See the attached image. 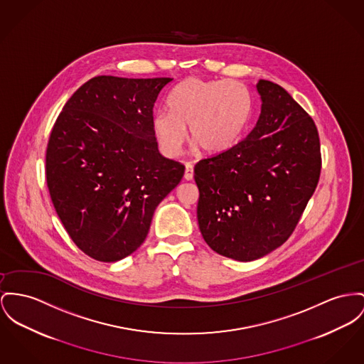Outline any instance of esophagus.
<instances>
[{
    "mask_svg": "<svg viewBox=\"0 0 364 364\" xmlns=\"http://www.w3.org/2000/svg\"><path fill=\"white\" fill-rule=\"evenodd\" d=\"M185 179L186 181H192L193 179V166L189 164V163L185 166Z\"/></svg>",
    "mask_w": 364,
    "mask_h": 364,
    "instance_id": "34e87169",
    "label": "esophagus"
}]
</instances>
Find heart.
<instances>
[{"label":"heart","instance_id":"obj_1","mask_svg":"<svg viewBox=\"0 0 364 364\" xmlns=\"http://www.w3.org/2000/svg\"><path fill=\"white\" fill-rule=\"evenodd\" d=\"M168 112H157L151 127L161 151L176 157L186 141L207 154H220L236 145L247 128L252 100L247 88L235 81L188 78L168 97Z\"/></svg>","mask_w":364,"mask_h":364}]
</instances>
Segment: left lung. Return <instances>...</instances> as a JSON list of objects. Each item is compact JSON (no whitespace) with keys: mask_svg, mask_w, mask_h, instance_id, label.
I'll return each mask as SVG.
<instances>
[{"mask_svg":"<svg viewBox=\"0 0 364 364\" xmlns=\"http://www.w3.org/2000/svg\"><path fill=\"white\" fill-rule=\"evenodd\" d=\"M258 122L230 150L194 167L203 239L219 255L248 262L290 237L315 192L320 142L312 117L280 85L259 80Z\"/></svg>","mask_w":364,"mask_h":364,"instance_id":"left-lung-1","label":"left lung"}]
</instances>
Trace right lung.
Listing matches in <instances>:
<instances>
[{"mask_svg": "<svg viewBox=\"0 0 364 364\" xmlns=\"http://www.w3.org/2000/svg\"><path fill=\"white\" fill-rule=\"evenodd\" d=\"M172 78L97 75L66 102L46 160L50 200L75 245L117 262L145 242L185 167L160 154L153 107Z\"/></svg>", "mask_w": 364, "mask_h": 364, "instance_id": "obj_1", "label": "right lung"}]
</instances>
